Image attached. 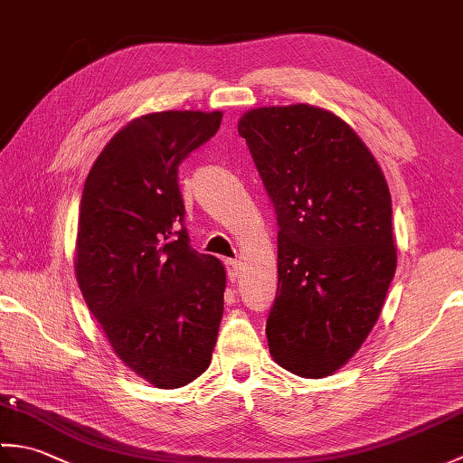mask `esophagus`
Returning <instances> with one entry per match:
<instances>
[{
	"instance_id": "34e87169",
	"label": "esophagus",
	"mask_w": 463,
	"mask_h": 463,
	"mask_svg": "<svg viewBox=\"0 0 463 463\" xmlns=\"http://www.w3.org/2000/svg\"><path fill=\"white\" fill-rule=\"evenodd\" d=\"M226 274H229V280H239L241 277V262L239 260H226Z\"/></svg>"
}]
</instances>
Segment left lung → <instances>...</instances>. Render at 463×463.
<instances>
[{"label":"left lung","instance_id":"left-lung-1","mask_svg":"<svg viewBox=\"0 0 463 463\" xmlns=\"http://www.w3.org/2000/svg\"><path fill=\"white\" fill-rule=\"evenodd\" d=\"M239 135L280 229L270 356L297 376H330L366 340L394 279L388 183L356 131L320 107L250 109Z\"/></svg>","mask_w":463,"mask_h":463}]
</instances>
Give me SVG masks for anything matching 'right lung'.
<instances>
[{"label":"right lung","mask_w":463,"mask_h":463,"mask_svg":"<svg viewBox=\"0 0 463 463\" xmlns=\"http://www.w3.org/2000/svg\"><path fill=\"white\" fill-rule=\"evenodd\" d=\"M221 119V111L137 117L105 145L83 186L77 284L113 352L155 388L199 378L219 336L226 272L191 249L176 173Z\"/></svg>","instance_id":"add662e5"}]
</instances>
